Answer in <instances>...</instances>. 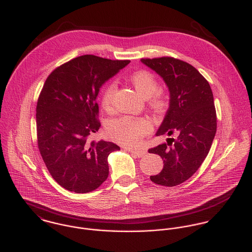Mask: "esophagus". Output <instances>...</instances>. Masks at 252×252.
Instances as JSON below:
<instances>
[{
  "mask_svg": "<svg viewBox=\"0 0 252 252\" xmlns=\"http://www.w3.org/2000/svg\"><path fill=\"white\" fill-rule=\"evenodd\" d=\"M130 153H132V154H134L136 157H138V158H142V157H144L146 154H147V152L146 151H144V150H132V149H127Z\"/></svg>",
  "mask_w": 252,
  "mask_h": 252,
  "instance_id": "1",
  "label": "esophagus"
}]
</instances>
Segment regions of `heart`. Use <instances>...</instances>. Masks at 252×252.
<instances>
[{
  "label": "heart",
  "instance_id": "heart-1",
  "mask_svg": "<svg viewBox=\"0 0 252 252\" xmlns=\"http://www.w3.org/2000/svg\"><path fill=\"white\" fill-rule=\"evenodd\" d=\"M130 81L138 93L148 99L150 106L155 111L162 112L165 110L167 97L160 90H158V82L152 72L146 69L137 70L131 74ZM115 92L116 84L114 82L107 83L101 90L100 103L105 110L112 107ZM107 132L115 142L125 146H135L151 132V125L144 118L122 116L109 122Z\"/></svg>",
  "mask_w": 252,
  "mask_h": 252
}]
</instances>
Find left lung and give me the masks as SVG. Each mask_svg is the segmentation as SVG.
<instances>
[{
    "instance_id": "8db88e82",
    "label": "left lung",
    "mask_w": 252,
    "mask_h": 252,
    "mask_svg": "<svg viewBox=\"0 0 252 252\" xmlns=\"http://www.w3.org/2000/svg\"><path fill=\"white\" fill-rule=\"evenodd\" d=\"M141 62L163 78L170 92L169 108L157 136L178 134L177 139L149 150L164 163L151 180L174 187L190 178L209 153L217 128L213 94L207 80L186 62L171 57Z\"/></svg>"
}]
</instances>
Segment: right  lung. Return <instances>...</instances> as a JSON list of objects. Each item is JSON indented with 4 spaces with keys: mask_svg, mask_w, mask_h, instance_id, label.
<instances>
[{
    "mask_svg": "<svg viewBox=\"0 0 252 252\" xmlns=\"http://www.w3.org/2000/svg\"><path fill=\"white\" fill-rule=\"evenodd\" d=\"M129 63L85 55L57 67L43 86L36 107L38 148L52 177L67 190L92 191L108 177L107 158L120 148L89 137L100 127L99 88Z\"/></svg>",
    "mask_w": 252,
    "mask_h": 252,
    "instance_id": "1",
    "label": "right lung"
}]
</instances>
